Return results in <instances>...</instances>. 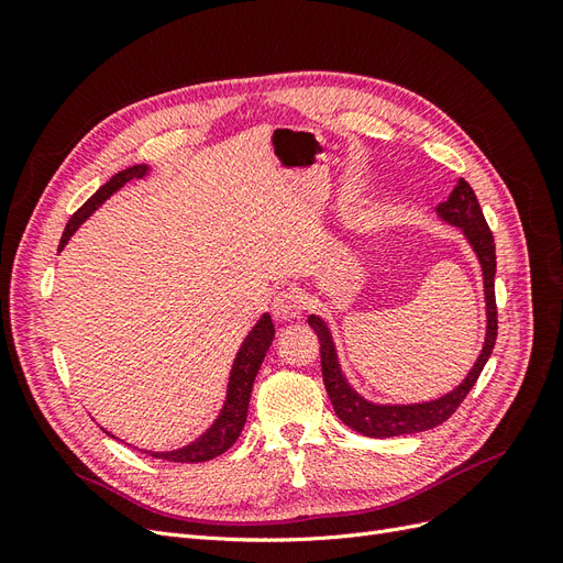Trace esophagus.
Masks as SVG:
<instances>
[{"instance_id":"34e87169","label":"esophagus","mask_w":563,"mask_h":563,"mask_svg":"<svg viewBox=\"0 0 563 563\" xmlns=\"http://www.w3.org/2000/svg\"><path fill=\"white\" fill-rule=\"evenodd\" d=\"M302 312V298L296 291H279L272 300V314L277 321H291Z\"/></svg>"}]
</instances>
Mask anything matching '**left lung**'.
<instances>
[{
  "mask_svg": "<svg viewBox=\"0 0 563 563\" xmlns=\"http://www.w3.org/2000/svg\"><path fill=\"white\" fill-rule=\"evenodd\" d=\"M439 220L446 225L457 228L463 232L467 244L472 246L476 261L482 265L484 277V300H486V338L484 347L476 356L474 366L455 389L441 395L439 399L420 401V404H376L368 401L356 391L350 380L345 378L343 366L338 362V350L333 343V335L329 323L317 314L308 317V323L314 329L319 338V352H321V376L327 385V395L335 408V416L343 420L347 428L366 437H399V434H416L432 430L437 424L449 420L455 408L463 404L470 395L479 373L484 371L488 356L496 345L498 335V310H496V242H493V232L486 225V218L482 213L479 201L470 187L467 180L460 178L453 187L451 197L437 207Z\"/></svg>",
  "mask_w": 563,
  "mask_h": 563,
  "instance_id": "left-lung-1",
  "label": "left lung"
}]
</instances>
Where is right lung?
<instances>
[{
	"label": "right lung",
	"instance_id": "1",
	"mask_svg": "<svg viewBox=\"0 0 563 563\" xmlns=\"http://www.w3.org/2000/svg\"><path fill=\"white\" fill-rule=\"evenodd\" d=\"M147 174H150L147 164H135V166L124 168V172L114 174L106 185H100L96 195L87 203H84V207L70 218V223L65 225L58 251L65 249V244L70 242V236L79 230L84 220L103 207V203L117 190H122L126 183H131L135 178H143ZM272 340H275V323H272L269 314L265 312L258 321H255V327L249 331L240 352H236V356H234L230 380H228V395H225L223 408H220V413L213 420L211 428L203 434H199L195 441H190L187 446H180L176 451H145V453L152 457L168 460V463H207V460H213L220 453H225L234 444V441L240 439V434L244 430L255 373H258L265 354L272 345Z\"/></svg>",
	"mask_w": 563,
	"mask_h": 563
}]
</instances>
